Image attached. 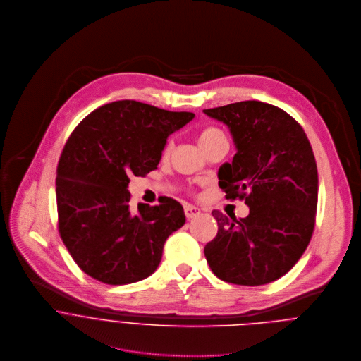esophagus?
Wrapping results in <instances>:
<instances>
[{
	"mask_svg": "<svg viewBox=\"0 0 361 361\" xmlns=\"http://www.w3.org/2000/svg\"><path fill=\"white\" fill-rule=\"evenodd\" d=\"M199 214H200V209L199 207H195L192 204H186L185 206V216H186V219H193V217H196Z\"/></svg>",
	"mask_w": 361,
	"mask_h": 361,
	"instance_id": "1",
	"label": "esophagus"
}]
</instances>
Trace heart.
Returning <instances> with one entry per match:
<instances>
[{
	"mask_svg": "<svg viewBox=\"0 0 361 361\" xmlns=\"http://www.w3.org/2000/svg\"><path fill=\"white\" fill-rule=\"evenodd\" d=\"M221 137H224V134H223L221 130H219V128H216V127H207V128H204V130L200 133V135H199V142H200V145H202V144H207V142H210V141H213V140H217V138H221ZM171 147H172L171 141L166 142V145H165V148H164V154H165V155L171 151Z\"/></svg>",
	"mask_w": 361,
	"mask_h": 361,
	"instance_id": "heart-1",
	"label": "heart"
}]
</instances>
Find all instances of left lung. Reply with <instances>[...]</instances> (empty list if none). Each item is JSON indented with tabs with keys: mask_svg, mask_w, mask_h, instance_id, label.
<instances>
[{
	"mask_svg": "<svg viewBox=\"0 0 361 361\" xmlns=\"http://www.w3.org/2000/svg\"><path fill=\"white\" fill-rule=\"evenodd\" d=\"M223 121L237 154L219 169L227 199H245L237 220L214 210L219 233L204 247L213 273L228 283L262 286L284 276L305 252L315 226L318 171L302 127L277 106L243 101L203 111Z\"/></svg>",
	"mask_w": 361,
	"mask_h": 361,
	"instance_id": "1",
	"label": "left lung"
}]
</instances>
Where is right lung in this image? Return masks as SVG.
Wrapping results in <instances>:
<instances>
[{"label":"right lung","instance_id":"right-lung-1","mask_svg":"<svg viewBox=\"0 0 361 361\" xmlns=\"http://www.w3.org/2000/svg\"><path fill=\"white\" fill-rule=\"evenodd\" d=\"M195 118L135 101L98 108L81 121L61 152L56 197L59 231L75 263L114 286L151 276L166 238L185 221L171 197L130 209V176L157 169L168 137Z\"/></svg>","mask_w":361,"mask_h":361}]
</instances>
